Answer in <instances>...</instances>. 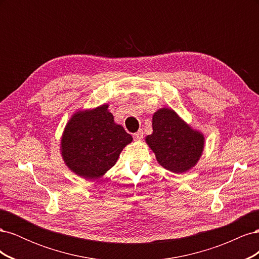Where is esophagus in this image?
<instances>
[{
    "label": "esophagus",
    "mask_w": 259,
    "mask_h": 259,
    "mask_svg": "<svg viewBox=\"0 0 259 259\" xmlns=\"http://www.w3.org/2000/svg\"><path fill=\"white\" fill-rule=\"evenodd\" d=\"M134 138L136 139V140H140V139H143L144 138V131L143 130H139L137 133H135L134 135Z\"/></svg>",
    "instance_id": "34e87169"
}]
</instances>
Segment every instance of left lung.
<instances>
[{
    "mask_svg": "<svg viewBox=\"0 0 259 259\" xmlns=\"http://www.w3.org/2000/svg\"><path fill=\"white\" fill-rule=\"evenodd\" d=\"M153 133L146 142L161 165L174 173L190 169L198 162L204 146V137L192 131L170 109L163 108L152 117Z\"/></svg>",
    "mask_w": 259,
    "mask_h": 259,
    "instance_id": "obj_1",
    "label": "left lung"
}]
</instances>
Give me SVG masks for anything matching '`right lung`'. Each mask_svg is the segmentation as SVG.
Listing matches in <instances>:
<instances>
[{
  "label": "right lung",
  "instance_id": "obj_1",
  "mask_svg": "<svg viewBox=\"0 0 259 259\" xmlns=\"http://www.w3.org/2000/svg\"><path fill=\"white\" fill-rule=\"evenodd\" d=\"M132 140L121 125L114 123L108 106L103 105L71 117L62 135L61 153L70 169L93 179L111 168Z\"/></svg>",
  "mask_w": 259,
  "mask_h": 259
}]
</instances>
